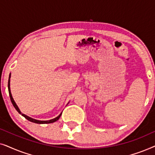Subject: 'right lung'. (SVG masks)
I'll return each mask as SVG.
<instances>
[{
  "label": "right lung",
  "mask_w": 155,
  "mask_h": 155,
  "mask_svg": "<svg viewBox=\"0 0 155 155\" xmlns=\"http://www.w3.org/2000/svg\"><path fill=\"white\" fill-rule=\"evenodd\" d=\"M10 75L9 76V80H8V92H9V94H10V100H11V102L12 104V105H13V107H15V109L17 111H18V112L20 114H22V116H24V117L26 118V119H27L28 120H29V121L31 122H33V123H35V124H51V123H54L55 121H56V120H58L59 119V118L61 117V114H62V113H61L60 115H59L58 116H57L56 118H54V119H51V120H36V119H34V118H31V117H29V116H27L25 115V114H22V112L20 111V110L19 109V108L18 106H17L16 103L15 102L14 99L13 98H12V94H11V92H10Z\"/></svg>",
  "instance_id": "1"
}]
</instances>
